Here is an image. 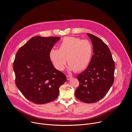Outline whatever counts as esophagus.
I'll return each instance as SVG.
<instances>
[{
	"mask_svg": "<svg viewBox=\"0 0 132 132\" xmlns=\"http://www.w3.org/2000/svg\"><path fill=\"white\" fill-rule=\"evenodd\" d=\"M71 78H72V76H69V75H67V80H69V79H70Z\"/></svg>",
	"mask_w": 132,
	"mask_h": 132,
	"instance_id": "1",
	"label": "esophagus"
}]
</instances>
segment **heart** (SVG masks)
Here are the masks:
<instances>
[{
  "mask_svg": "<svg viewBox=\"0 0 132 132\" xmlns=\"http://www.w3.org/2000/svg\"><path fill=\"white\" fill-rule=\"evenodd\" d=\"M93 54V47L88 40L74 37H66L59 45V49L53 48L50 57L56 69L62 71L67 63L69 71H80L89 64Z\"/></svg>",
  "mask_w": 132,
  "mask_h": 132,
  "instance_id": "1",
  "label": "heart"
}]
</instances>
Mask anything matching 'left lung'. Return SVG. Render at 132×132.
Here are the masks:
<instances>
[{
  "mask_svg": "<svg viewBox=\"0 0 132 132\" xmlns=\"http://www.w3.org/2000/svg\"><path fill=\"white\" fill-rule=\"evenodd\" d=\"M90 39L93 54L88 67L77 76L79 85L75 96L86 103H93L103 98L114 82L115 64L108 46L99 38L87 34Z\"/></svg>",
  "mask_w": 132,
  "mask_h": 132,
  "instance_id": "1",
  "label": "left lung"
}]
</instances>
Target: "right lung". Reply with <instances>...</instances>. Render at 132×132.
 I'll return each instance as SVG.
<instances>
[{"mask_svg":"<svg viewBox=\"0 0 132 132\" xmlns=\"http://www.w3.org/2000/svg\"><path fill=\"white\" fill-rule=\"evenodd\" d=\"M59 37L35 36L18 50L13 64L16 85L29 101L44 104L54 101L66 76L56 69L50 57Z\"/></svg>","mask_w":132,"mask_h":132,"instance_id":"obj_1","label":"right lung"}]
</instances>
